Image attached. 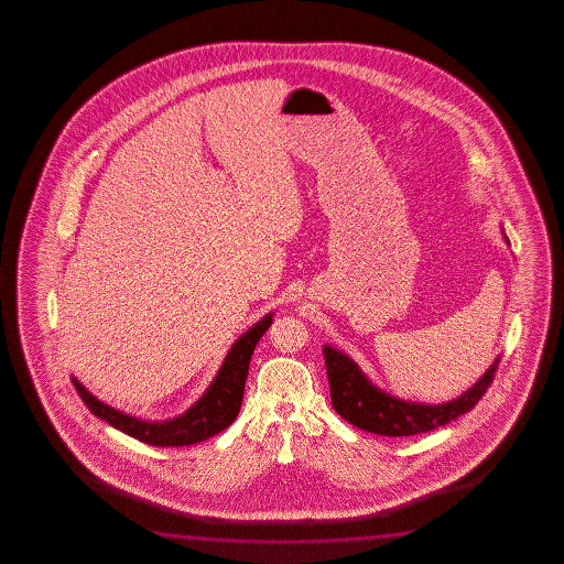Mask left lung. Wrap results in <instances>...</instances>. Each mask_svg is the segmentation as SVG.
<instances>
[{
  "instance_id": "obj_1",
  "label": "left lung",
  "mask_w": 564,
  "mask_h": 564,
  "mask_svg": "<svg viewBox=\"0 0 564 564\" xmlns=\"http://www.w3.org/2000/svg\"><path fill=\"white\" fill-rule=\"evenodd\" d=\"M501 232L506 242H509L506 230L501 229ZM324 357L335 412L357 429L394 438L440 429L471 411L489 389L499 365L497 357L479 377V381L456 399L440 404H426L404 401L391 392L382 391L349 355L332 345H324Z\"/></svg>"
}]
</instances>
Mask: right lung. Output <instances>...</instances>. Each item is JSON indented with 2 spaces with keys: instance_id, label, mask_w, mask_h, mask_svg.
Listing matches in <instances>:
<instances>
[{
  "instance_id": "right-lung-1",
  "label": "right lung",
  "mask_w": 564,
  "mask_h": 564,
  "mask_svg": "<svg viewBox=\"0 0 564 564\" xmlns=\"http://www.w3.org/2000/svg\"><path fill=\"white\" fill-rule=\"evenodd\" d=\"M272 315L274 312L264 315L260 322L250 327L249 332H245L235 344L230 345L229 354L220 365L209 389L203 392L199 401H195L187 411L170 421H142L132 414L116 411L110 404L98 401L93 392L86 391L77 377H70V381L88 406V411L128 436L158 448L192 446L219 434L239 416L245 382L249 375L250 357L254 354V347L260 341V337L267 334L268 327L272 324Z\"/></svg>"
}]
</instances>
